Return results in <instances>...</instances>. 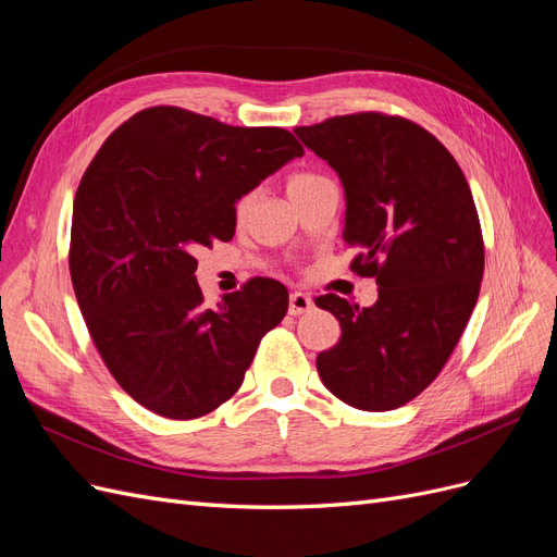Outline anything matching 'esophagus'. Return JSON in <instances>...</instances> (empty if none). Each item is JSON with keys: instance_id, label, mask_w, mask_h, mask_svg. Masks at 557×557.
<instances>
[{"instance_id": "1", "label": "esophagus", "mask_w": 557, "mask_h": 557, "mask_svg": "<svg viewBox=\"0 0 557 557\" xmlns=\"http://www.w3.org/2000/svg\"><path fill=\"white\" fill-rule=\"evenodd\" d=\"M309 309H313V299L307 293H293L290 295V305H288L290 315H301V313H307Z\"/></svg>"}]
</instances>
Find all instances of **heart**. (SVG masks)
I'll return each instance as SVG.
<instances>
[{
  "label": "heart",
  "mask_w": 557,
  "mask_h": 557,
  "mask_svg": "<svg viewBox=\"0 0 557 557\" xmlns=\"http://www.w3.org/2000/svg\"><path fill=\"white\" fill-rule=\"evenodd\" d=\"M320 181H325V176H320V174H313V172H295V174H290L288 176V181H285V190H288V197L290 199H295L297 195H301V193H307L309 188H313L315 183H320ZM250 205H252V195H244L239 201H237V215L242 218L248 209H250Z\"/></svg>",
  "instance_id": "heart-1"
}]
</instances>
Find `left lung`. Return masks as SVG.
<instances>
[{
  "mask_svg": "<svg viewBox=\"0 0 557 557\" xmlns=\"http://www.w3.org/2000/svg\"><path fill=\"white\" fill-rule=\"evenodd\" d=\"M295 134L339 174L350 269L379 285L367 309L315 299L342 325L318 374L348 407H404L440 376L476 307L483 234L469 183L440 139L399 115H334Z\"/></svg>",
  "mask_w": 557,
  "mask_h": 557,
  "instance_id": "8db88e82",
  "label": "left lung"
}]
</instances>
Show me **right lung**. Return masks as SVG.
<instances>
[{
	"label": "right lung",
	"instance_id": "right-lung-1",
	"mask_svg": "<svg viewBox=\"0 0 557 557\" xmlns=\"http://www.w3.org/2000/svg\"><path fill=\"white\" fill-rule=\"evenodd\" d=\"M305 148L281 127H232L178 107L134 113L74 197L70 272L117 385L164 418L207 416L239 391L288 290L250 278L205 307L195 252L234 237L237 201Z\"/></svg>",
	"mask_w": 557,
	"mask_h": 557
}]
</instances>
